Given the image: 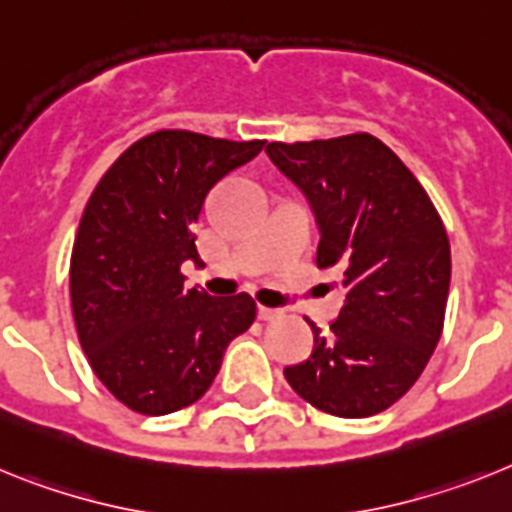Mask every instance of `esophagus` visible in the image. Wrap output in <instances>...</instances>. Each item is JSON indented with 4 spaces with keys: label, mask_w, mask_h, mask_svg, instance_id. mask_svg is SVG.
Wrapping results in <instances>:
<instances>
[{
    "label": "esophagus",
    "mask_w": 512,
    "mask_h": 512,
    "mask_svg": "<svg viewBox=\"0 0 512 512\" xmlns=\"http://www.w3.org/2000/svg\"><path fill=\"white\" fill-rule=\"evenodd\" d=\"M257 317H260L262 322H275V319L283 317V311L281 309H270V306H260V309H257Z\"/></svg>",
    "instance_id": "1"
}]
</instances>
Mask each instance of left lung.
Returning a JSON list of instances; mask_svg holds the SVG:
<instances>
[{
  "label": "left lung",
  "instance_id": "1",
  "mask_svg": "<svg viewBox=\"0 0 512 512\" xmlns=\"http://www.w3.org/2000/svg\"><path fill=\"white\" fill-rule=\"evenodd\" d=\"M268 157L317 213V268L340 273V317L299 366L301 399L335 417H371L402 399L441 340L451 244L430 195L371 133L273 141Z\"/></svg>",
  "mask_w": 512,
  "mask_h": 512
}]
</instances>
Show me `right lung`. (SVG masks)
Wrapping results in <instances>:
<instances>
[{"mask_svg": "<svg viewBox=\"0 0 512 512\" xmlns=\"http://www.w3.org/2000/svg\"><path fill=\"white\" fill-rule=\"evenodd\" d=\"M265 141L164 128L115 159L79 221L69 288L79 345L128 410L170 415L198 402L224 350L250 330V293L185 291L182 262H201L195 224L211 188Z\"/></svg>", "mask_w": 512, "mask_h": 512, "instance_id": "add662e5", "label": "right lung"}]
</instances>
